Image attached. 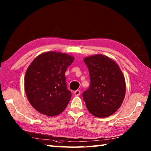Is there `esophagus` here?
<instances>
[{"label":"esophagus","instance_id":"1","mask_svg":"<svg viewBox=\"0 0 151 151\" xmlns=\"http://www.w3.org/2000/svg\"><path fill=\"white\" fill-rule=\"evenodd\" d=\"M74 95H75V96H79L80 95H81V91L80 90L75 91V92H74Z\"/></svg>","mask_w":151,"mask_h":151}]
</instances>
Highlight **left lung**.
I'll return each instance as SVG.
<instances>
[{
  "instance_id": "left-lung-1",
  "label": "left lung",
  "mask_w": 151,
  "mask_h": 151,
  "mask_svg": "<svg viewBox=\"0 0 151 151\" xmlns=\"http://www.w3.org/2000/svg\"><path fill=\"white\" fill-rule=\"evenodd\" d=\"M90 76V86L82 93L88 111L97 117L114 114L123 103L126 83L117 63L102 54L84 58Z\"/></svg>"
}]
</instances>
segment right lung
<instances>
[{"mask_svg": "<svg viewBox=\"0 0 151 151\" xmlns=\"http://www.w3.org/2000/svg\"><path fill=\"white\" fill-rule=\"evenodd\" d=\"M74 60L66 53L49 51L32 62L25 74L24 89L35 110L51 117L65 110L71 98L65 73Z\"/></svg>", "mask_w": 151, "mask_h": 151, "instance_id": "add662e5", "label": "right lung"}]
</instances>
